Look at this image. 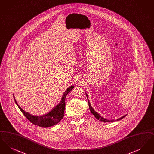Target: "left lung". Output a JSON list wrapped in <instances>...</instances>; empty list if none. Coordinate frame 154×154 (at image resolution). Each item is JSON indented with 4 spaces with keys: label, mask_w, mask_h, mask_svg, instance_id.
<instances>
[{
    "label": "left lung",
    "mask_w": 154,
    "mask_h": 154,
    "mask_svg": "<svg viewBox=\"0 0 154 154\" xmlns=\"http://www.w3.org/2000/svg\"><path fill=\"white\" fill-rule=\"evenodd\" d=\"M86 94V96H87V99H88V104H89V110L91 111V112H92V114L97 119H98V120H99V121H102V122H112V121H115L114 120H109V119H105V118H104L102 117H101L98 113H97L96 112L95 110L93 109V108L91 107V104H90V103L89 102V100H88V95H87V93L85 94ZM126 115H125L124 116H123V117H122L119 118H118L117 119V121H119V120H121V119H122V118H124L126 116Z\"/></svg>",
    "instance_id": "left-lung-1"
}]
</instances>
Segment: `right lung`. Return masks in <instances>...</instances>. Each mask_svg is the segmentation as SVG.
Instances as JSON below:
<instances>
[{"mask_svg": "<svg viewBox=\"0 0 154 154\" xmlns=\"http://www.w3.org/2000/svg\"><path fill=\"white\" fill-rule=\"evenodd\" d=\"M74 87L73 85H72L67 88L65 91L62 97L60 102L59 103L57 106H56L48 113L42 116H35L25 111L18 106V104H17V103L15 100L14 96V99L17 106L20 109V110L21 111L23 114L26 117L30 122L40 127H44V128L50 127L55 125L57 124L63 117L65 105H66L65 98H66V95L73 89Z\"/></svg>", "mask_w": 154, "mask_h": 154, "instance_id": "right-lung-1", "label": "right lung"}]
</instances>
